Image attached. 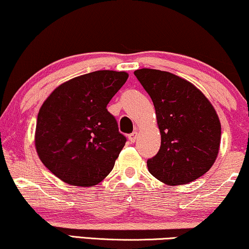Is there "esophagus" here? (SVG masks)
Returning a JSON list of instances; mask_svg holds the SVG:
<instances>
[{"mask_svg":"<svg viewBox=\"0 0 249 249\" xmlns=\"http://www.w3.org/2000/svg\"><path fill=\"white\" fill-rule=\"evenodd\" d=\"M136 138H138V132H136V131L132 132L131 134H128V140H129V141H131V142H135Z\"/></svg>","mask_w":249,"mask_h":249,"instance_id":"esophagus-1","label":"esophagus"}]
</instances>
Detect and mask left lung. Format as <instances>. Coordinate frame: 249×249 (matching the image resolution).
<instances>
[{
  "label": "left lung",
  "mask_w": 249,
  "mask_h": 249,
  "mask_svg": "<svg viewBox=\"0 0 249 249\" xmlns=\"http://www.w3.org/2000/svg\"><path fill=\"white\" fill-rule=\"evenodd\" d=\"M134 75L151 97L161 134L158 153L148 159L150 174L169 185L191 183L214 163L221 125L211 103L191 82L152 69Z\"/></svg>",
  "instance_id": "left-lung-1"
}]
</instances>
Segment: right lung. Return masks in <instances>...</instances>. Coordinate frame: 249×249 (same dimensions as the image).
<instances>
[{"label": "right lung", "mask_w": 249, "mask_h": 249, "mask_svg": "<svg viewBox=\"0 0 249 249\" xmlns=\"http://www.w3.org/2000/svg\"><path fill=\"white\" fill-rule=\"evenodd\" d=\"M128 74L96 71L63 83L45 100L37 117L35 144L41 162L66 184L100 183L125 145L107 105Z\"/></svg>", "instance_id": "1"}]
</instances>
